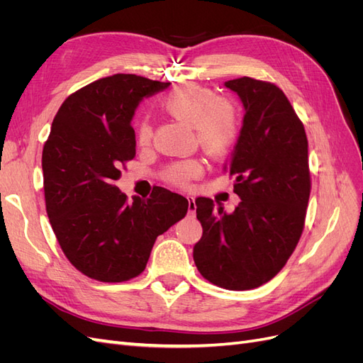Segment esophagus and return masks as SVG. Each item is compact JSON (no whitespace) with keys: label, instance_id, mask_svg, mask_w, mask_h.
Instances as JSON below:
<instances>
[{"label":"esophagus","instance_id":"esophagus-1","mask_svg":"<svg viewBox=\"0 0 363 363\" xmlns=\"http://www.w3.org/2000/svg\"><path fill=\"white\" fill-rule=\"evenodd\" d=\"M188 201H189V206H188L189 215H195V212H196V204H195V199H194L192 195H188Z\"/></svg>","mask_w":363,"mask_h":363}]
</instances>
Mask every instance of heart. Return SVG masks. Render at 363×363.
<instances>
[{
  "mask_svg": "<svg viewBox=\"0 0 363 363\" xmlns=\"http://www.w3.org/2000/svg\"><path fill=\"white\" fill-rule=\"evenodd\" d=\"M162 111L180 123L192 127L199 145L211 156H223L233 148L239 135V116L235 106L218 98L204 86L183 83L175 86L162 100ZM151 127L144 123L138 131V142L147 145ZM199 160L175 163L167 171V179L175 184H186L201 174Z\"/></svg>",
  "mask_w": 363,
  "mask_h": 363,
  "instance_id": "b5f03b06",
  "label": "heart"
}]
</instances>
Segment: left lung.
Listing matches in <instances>:
<instances>
[{"instance_id":"left-lung-1","label":"left lung","mask_w":363,"mask_h":363,"mask_svg":"<svg viewBox=\"0 0 363 363\" xmlns=\"http://www.w3.org/2000/svg\"><path fill=\"white\" fill-rule=\"evenodd\" d=\"M224 86L245 112L224 163L240 203L227 213L211 199H196L203 236L194 245V262L216 286L247 291L276 276L300 240L311 195L307 138L276 84L242 77Z\"/></svg>"}]
</instances>
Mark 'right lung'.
Wrapping results in <instances>:
<instances>
[{"label": "right lung", "mask_w": 363, "mask_h": 363, "mask_svg": "<svg viewBox=\"0 0 363 363\" xmlns=\"http://www.w3.org/2000/svg\"><path fill=\"white\" fill-rule=\"evenodd\" d=\"M171 83L115 74L69 95L42 151L47 213L65 256L84 276L125 281L145 269L159 235L188 212L164 188L150 199L121 192V164L136 155L131 128L139 103Z\"/></svg>", "instance_id": "add662e5"}]
</instances>
